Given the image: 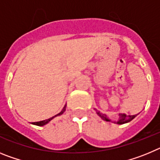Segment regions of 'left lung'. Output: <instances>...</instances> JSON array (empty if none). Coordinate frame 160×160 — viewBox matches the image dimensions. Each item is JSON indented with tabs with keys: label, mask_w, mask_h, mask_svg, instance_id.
Returning <instances> with one entry per match:
<instances>
[{
	"label": "left lung",
	"mask_w": 160,
	"mask_h": 160,
	"mask_svg": "<svg viewBox=\"0 0 160 160\" xmlns=\"http://www.w3.org/2000/svg\"><path fill=\"white\" fill-rule=\"evenodd\" d=\"M98 115H99L103 120H105V121H107V122H111V120L107 118V116L106 115V114H102V113L100 112H98ZM119 115H120L119 119H118V121L117 122V123L123 124V123H127V122H131L133 118H135V117H136L137 114H135V115H128V114H119Z\"/></svg>",
	"instance_id": "obj_1"
}]
</instances>
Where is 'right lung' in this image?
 <instances>
[{
  "label": "right lung",
  "mask_w": 160,
  "mask_h": 160,
  "mask_svg": "<svg viewBox=\"0 0 160 160\" xmlns=\"http://www.w3.org/2000/svg\"><path fill=\"white\" fill-rule=\"evenodd\" d=\"M66 106H65L64 108L62 109V111H61V112L59 113V114H56V115H55V116L52 117V118H48V119L43 120V121H40V122H32V124H34V125H37V126H44V125H46V123H48V122H49V121H50V120L53 119V118H54V117L58 116V115H60V114H63V112H64L65 110H66Z\"/></svg>",
  "instance_id": "obj_1"
}]
</instances>
